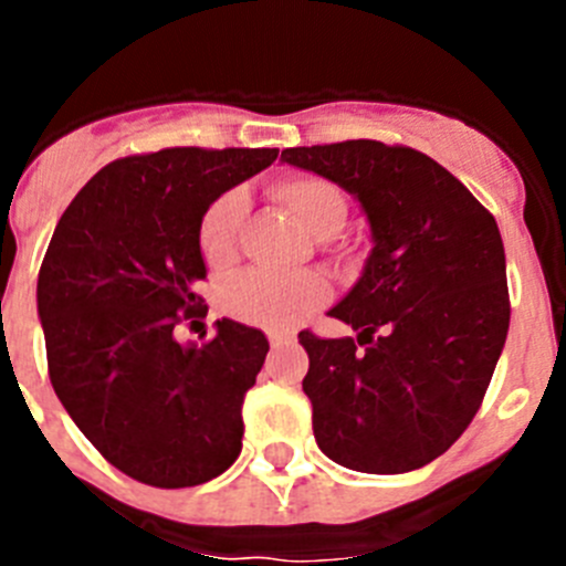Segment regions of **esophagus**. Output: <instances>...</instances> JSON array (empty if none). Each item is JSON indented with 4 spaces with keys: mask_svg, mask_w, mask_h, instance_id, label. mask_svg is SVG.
Masks as SVG:
<instances>
[{
    "mask_svg": "<svg viewBox=\"0 0 566 566\" xmlns=\"http://www.w3.org/2000/svg\"><path fill=\"white\" fill-rule=\"evenodd\" d=\"M269 343H272V348H283V345H292L297 343V337L289 332H272L269 334Z\"/></svg>",
    "mask_w": 566,
    "mask_h": 566,
    "instance_id": "1",
    "label": "esophagus"
}]
</instances>
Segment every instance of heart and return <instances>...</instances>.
I'll return each mask as SVG.
<instances>
[{
  "instance_id": "1",
  "label": "heart",
  "mask_w": 566,
  "mask_h": 566,
  "mask_svg": "<svg viewBox=\"0 0 566 566\" xmlns=\"http://www.w3.org/2000/svg\"><path fill=\"white\" fill-rule=\"evenodd\" d=\"M274 195L317 238L337 234L348 218V201L343 189L319 175H289L274 184ZM243 214H247V195L240 189L223 192L203 212L198 223V249L209 269H227L234 260ZM328 294H332V286L317 272L274 274L254 269L229 283L227 312L249 326L289 328L300 317L323 306Z\"/></svg>"
}]
</instances>
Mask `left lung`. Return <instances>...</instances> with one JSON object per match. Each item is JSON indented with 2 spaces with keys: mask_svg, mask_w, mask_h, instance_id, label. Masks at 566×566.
Returning <instances> with one entry per match:
<instances>
[{
  "mask_svg": "<svg viewBox=\"0 0 566 566\" xmlns=\"http://www.w3.org/2000/svg\"><path fill=\"white\" fill-rule=\"evenodd\" d=\"M280 158L352 192L371 223L363 274L328 312L357 339L300 332L319 451L359 473L422 468L473 422L507 339L496 218L411 147L359 138Z\"/></svg>",
  "mask_w": 566,
  "mask_h": 566,
  "instance_id": "left-lung-1",
  "label": "left lung"
}]
</instances>
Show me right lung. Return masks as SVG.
<instances>
[{"mask_svg":"<svg viewBox=\"0 0 566 566\" xmlns=\"http://www.w3.org/2000/svg\"><path fill=\"white\" fill-rule=\"evenodd\" d=\"M274 158L238 147L127 155L84 184L50 238L36 286L50 382L78 431L135 482L195 488L243 448L240 408L269 339L223 317L212 339L181 345L175 326L207 317L203 212Z\"/></svg>","mask_w":566,"mask_h":566,"instance_id":"obj_1","label":"right lung"}]
</instances>
